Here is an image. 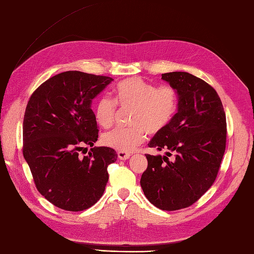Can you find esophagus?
Here are the masks:
<instances>
[{"label":"esophagus","mask_w":254,"mask_h":254,"mask_svg":"<svg viewBox=\"0 0 254 254\" xmlns=\"http://www.w3.org/2000/svg\"><path fill=\"white\" fill-rule=\"evenodd\" d=\"M118 156H119V158H120L121 160H126V159H128L129 157L131 156V155H130L129 153H125V152H119V153H118Z\"/></svg>","instance_id":"1"}]
</instances>
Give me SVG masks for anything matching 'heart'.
<instances>
[{
	"mask_svg": "<svg viewBox=\"0 0 254 254\" xmlns=\"http://www.w3.org/2000/svg\"><path fill=\"white\" fill-rule=\"evenodd\" d=\"M114 101L107 96H100L93 108L95 120L102 128H109L113 123L116 105L130 108L128 123L131 126L116 128L101 136L104 145L129 153L144 140L145 131L157 134L166 128L177 111L178 96L172 86L156 87L150 82L139 77L121 81L115 86Z\"/></svg>",
	"mask_w": 254,
	"mask_h": 254,
	"instance_id": "1",
	"label": "heart"
}]
</instances>
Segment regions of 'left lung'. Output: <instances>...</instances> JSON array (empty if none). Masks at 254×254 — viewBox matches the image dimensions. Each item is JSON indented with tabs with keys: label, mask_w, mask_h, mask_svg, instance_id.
<instances>
[{
	"label": "left lung",
	"mask_w": 254,
	"mask_h": 254,
	"mask_svg": "<svg viewBox=\"0 0 254 254\" xmlns=\"http://www.w3.org/2000/svg\"><path fill=\"white\" fill-rule=\"evenodd\" d=\"M161 79L177 92V112L149 141V147L167 152L146 155L140 184L156 207L177 210L195 203L214 184L225 150L227 121L217 92L202 79L184 71L162 73Z\"/></svg>",
	"instance_id": "1"
}]
</instances>
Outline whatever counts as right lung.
<instances>
[{"mask_svg": "<svg viewBox=\"0 0 254 254\" xmlns=\"http://www.w3.org/2000/svg\"><path fill=\"white\" fill-rule=\"evenodd\" d=\"M112 81L77 70L61 72L44 82L27 102L23 157L40 194L59 208L87 209L105 192L107 168L118 154L110 147H93L98 126L91 106ZM84 145L91 152L81 156Z\"/></svg>", "mask_w": 254, "mask_h": 254, "instance_id": "obj_1", "label": "right lung"}]
</instances>
